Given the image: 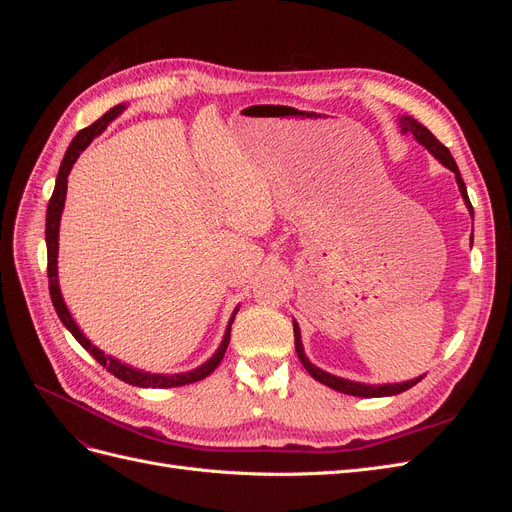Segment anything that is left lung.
I'll use <instances>...</instances> for the list:
<instances>
[{"label":"left lung","instance_id":"obj_1","mask_svg":"<svg viewBox=\"0 0 512 512\" xmlns=\"http://www.w3.org/2000/svg\"><path fill=\"white\" fill-rule=\"evenodd\" d=\"M399 128H401V132H404V134H412V136L416 138V141L421 143V145H425V147L433 153V156H436L446 168L453 170L455 177H457L459 192H461L463 200H466V205H468L470 213H474V211H472V203H470V198H468L466 183H463V179H461V175H459V168H457V164H455V160H453V156H451V151H448V149L438 141V138L433 136L425 126H421V123H418L414 117H408V115L401 117V119H399ZM294 348H297L299 359H301L303 367L307 369L309 376H312V378L318 380V382H322L324 386H329V389H335V391L344 393V395H354V397H386V395H397V393H404V391L412 389V386H414L416 382L423 380V376H421V378L401 382V384L369 386V384H359V382H352V380H344V378L331 376V374H327V371H322V369H318L316 365L309 363V359H307L305 352H303L301 333H299L297 322H294Z\"/></svg>","mask_w":512,"mask_h":512}]
</instances>
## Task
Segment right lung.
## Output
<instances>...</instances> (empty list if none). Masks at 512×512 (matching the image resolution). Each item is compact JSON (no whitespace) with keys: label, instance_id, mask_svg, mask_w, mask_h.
<instances>
[{"label":"right lung","instance_id":"1","mask_svg":"<svg viewBox=\"0 0 512 512\" xmlns=\"http://www.w3.org/2000/svg\"><path fill=\"white\" fill-rule=\"evenodd\" d=\"M123 104H117L115 108H111L106 115H102L96 123H91L89 128L81 130L79 134L74 136V141L70 143L68 151L64 160H61V166H59V173H57V181H55V190H53V196L49 200V209H46V258H49V262H46V273H49V292H51V301H53V307L55 312L59 316V320L64 322V327L74 335L76 342H79L94 359L106 367V371H111V374L123 382H128L132 386H143V389H170V386H183V384H192V382H198L207 378L211 371L218 367L224 359L226 354V348H228V342H230V324L232 320H235V314H232L230 322H228V329H226V335L222 339V344L218 348V352H215L211 359L200 365L198 369L194 371H188V374H175V376H162V374H147V371H138V369H132L128 367L126 363H121L117 359H113V356H106L102 350H98L94 344L89 342V339L79 331V327H76V322L72 320L68 307L64 303V299H61V292H59V284H57V237H59V218H61V211H64V200H66V188H68V175H70V168L72 164L76 162V158L81 156V151L94 141V138L108 126V121H113L121 111H123Z\"/></svg>","mask_w":512,"mask_h":512}]
</instances>
